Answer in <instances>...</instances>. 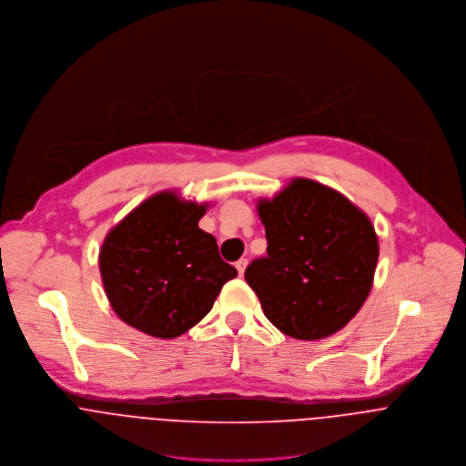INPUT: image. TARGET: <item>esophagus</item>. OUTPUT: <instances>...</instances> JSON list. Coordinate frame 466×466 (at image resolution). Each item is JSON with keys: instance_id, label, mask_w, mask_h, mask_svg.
<instances>
[{"instance_id": "34e87169", "label": "esophagus", "mask_w": 466, "mask_h": 466, "mask_svg": "<svg viewBox=\"0 0 466 466\" xmlns=\"http://www.w3.org/2000/svg\"><path fill=\"white\" fill-rule=\"evenodd\" d=\"M247 264H248V260H247V258H239V260L236 262V268H238V273H239V277H243V275H245Z\"/></svg>"}]
</instances>
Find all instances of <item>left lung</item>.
<instances>
[{"mask_svg":"<svg viewBox=\"0 0 466 466\" xmlns=\"http://www.w3.org/2000/svg\"><path fill=\"white\" fill-rule=\"evenodd\" d=\"M258 212L268 256L245 271L264 316L284 334L316 341L341 330L368 299L379 258L370 218L336 189L293 178Z\"/></svg>","mask_w":466,"mask_h":466,"instance_id":"8db88e82","label":"left lung"}]
</instances>
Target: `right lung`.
<instances>
[{
    "mask_svg": "<svg viewBox=\"0 0 466 466\" xmlns=\"http://www.w3.org/2000/svg\"><path fill=\"white\" fill-rule=\"evenodd\" d=\"M208 204L160 191L105 236L100 273L110 308L127 325L160 339L195 327L238 269L198 227Z\"/></svg>",
    "mask_w": 466,
    "mask_h": 466,
    "instance_id": "right-lung-1",
    "label": "right lung"
}]
</instances>
